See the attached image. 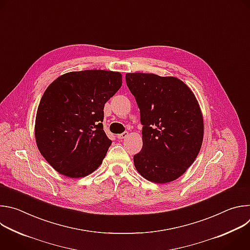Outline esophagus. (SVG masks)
Here are the masks:
<instances>
[{
	"instance_id": "34e87169",
	"label": "esophagus",
	"mask_w": 250,
	"mask_h": 250,
	"mask_svg": "<svg viewBox=\"0 0 250 250\" xmlns=\"http://www.w3.org/2000/svg\"><path fill=\"white\" fill-rule=\"evenodd\" d=\"M127 135H128V132H127V131H124L123 133H120V134H118V138H120V139H123V138H125Z\"/></svg>"
}]
</instances>
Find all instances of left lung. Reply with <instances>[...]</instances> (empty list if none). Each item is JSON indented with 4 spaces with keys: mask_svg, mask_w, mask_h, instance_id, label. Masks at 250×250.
Returning <instances> with one entry per match:
<instances>
[{
    "mask_svg": "<svg viewBox=\"0 0 250 250\" xmlns=\"http://www.w3.org/2000/svg\"><path fill=\"white\" fill-rule=\"evenodd\" d=\"M142 125V148L133 156L137 172L154 183L176 180L192 165L202 146L204 123L189 87L175 77L125 74Z\"/></svg>",
    "mask_w": 250,
    "mask_h": 250,
    "instance_id": "8db88e82",
    "label": "left lung"
}]
</instances>
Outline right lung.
<instances>
[{"instance_id": "obj_1", "label": "right lung", "mask_w": 250, "mask_h": 250, "mask_svg": "<svg viewBox=\"0 0 250 250\" xmlns=\"http://www.w3.org/2000/svg\"><path fill=\"white\" fill-rule=\"evenodd\" d=\"M121 87L122 74L104 70L69 72L47 87L34 132L42 155L57 172L80 178L102 164L112 145L104 106Z\"/></svg>"}]
</instances>
